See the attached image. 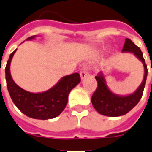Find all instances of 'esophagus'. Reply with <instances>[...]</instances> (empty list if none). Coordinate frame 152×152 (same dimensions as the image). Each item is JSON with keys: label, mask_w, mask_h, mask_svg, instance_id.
I'll list each match as a JSON object with an SVG mask.
<instances>
[{"label": "esophagus", "mask_w": 152, "mask_h": 152, "mask_svg": "<svg viewBox=\"0 0 152 152\" xmlns=\"http://www.w3.org/2000/svg\"><path fill=\"white\" fill-rule=\"evenodd\" d=\"M80 77H81V79H84L86 76H87L89 74V67H88L87 66H83L82 68H81V70H80Z\"/></svg>", "instance_id": "1"}]
</instances>
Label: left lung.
Here are the masks:
<instances>
[{
	"label": "left lung",
	"mask_w": 152,
	"mask_h": 152,
	"mask_svg": "<svg viewBox=\"0 0 152 152\" xmlns=\"http://www.w3.org/2000/svg\"><path fill=\"white\" fill-rule=\"evenodd\" d=\"M123 52H132L142 62L144 65V79L141 86L137 89L130 95L121 97L112 94L105 84V80L102 75L95 76L98 82V87L93 94L91 102L96 111L100 114L106 116H120L123 115L130 111L137 105L142 96L143 89L146 85L147 76V66L143 58V55L141 50L129 38L125 39ZM152 72V67H151Z\"/></svg>",
	"instance_id": "1"
}]
</instances>
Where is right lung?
<instances>
[{
  "label": "right lung",
  "mask_w": 152,
  "mask_h": 152,
  "mask_svg": "<svg viewBox=\"0 0 152 152\" xmlns=\"http://www.w3.org/2000/svg\"><path fill=\"white\" fill-rule=\"evenodd\" d=\"M34 37H29L28 40ZM16 50L11 53L5 66V79L8 91L18 110L28 117L48 120L58 116L66 107L71 90L80 81L79 73L64 76L56 86L45 92L32 94L20 88L12 79L10 72L11 59Z\"/></svg>",
  "instance_id": "obj_1"
}]
</instances>
